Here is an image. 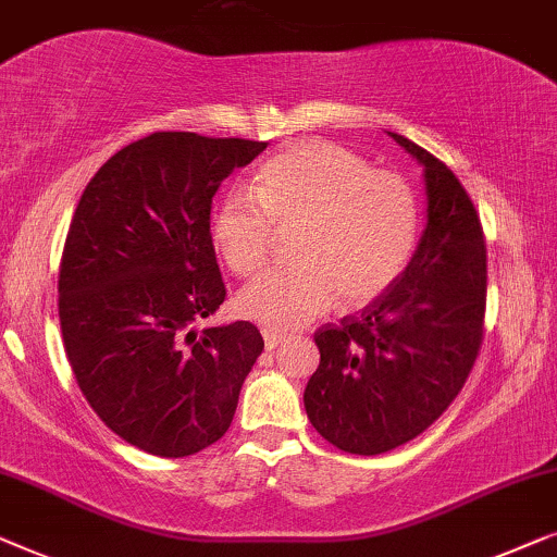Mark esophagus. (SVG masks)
<instances>
[{"label": "esophagus", "mask_w": 557, "mask_h": 557, "mask_svg": "<svg viewBox=\"0 0 557 557\" xmlns=\"http://www.w3.org/2000/svg\"><path fill=\"white\" fill-rule=\"evenodd\" d=\"M262 338H264V348L275 350L280 343L285 341V335L277 333V331H270V327H262Z\"/></svg>", "instance_id": "esophagus-1"}]
</instances>
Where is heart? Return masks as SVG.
Instances as JSON below:
<instances>
[{
	"label": "heart",
	"instance_id": "obj_1",
	"mask_svg": "<svg viewBox=\"0 0 557 557\" xmlns=\"http://www.w3.org/2000/svg\"><path fill=\"white\" fill-rule=\"evenodd\" d=\"M252 197H232L214 216V247L234 275L270 262L277 234L289 268L257 277L237 297L242 315L295 327L325 312L358 308L388 289L413 257L421 211L411 184L373 169L333 140H300L257 171Z\"/></svg>",
	"mask_w": 557,
	"mask_h": 557
}]
</instances>
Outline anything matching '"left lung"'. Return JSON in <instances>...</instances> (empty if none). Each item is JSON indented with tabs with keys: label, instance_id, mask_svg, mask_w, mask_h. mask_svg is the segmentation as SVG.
<instances>
[{
	"label": "left lung",
	"instance_id": "left-lung-1",
	"mask_svg": "<svg viewBox=\"0 0 557 557\" xmlns=\"http://www.w3.org/2000/svg\"><path fill=\"white\" fill-rule=\"evenodd\" d=\"M391 138L424 166V237L386 293L318 327L320 366L305 388L318 434L363 457L411 442L449 409L480 356L487 308V247L467 189L436 156Z\"/></svg>",
	"mask_w": 557,
	"mask_h": 557
}]
</instances>
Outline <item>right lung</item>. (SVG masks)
<instances>
[{
    "label": "right lung",
    "instance_id": "right-lung-1",
    "mask_svg": "<svg viewBox=\"0 0 557 557\" xmlns=\"http://www.w3.org/2000/svg\"><path fill=\"white\" fill-rule=\"evenodd\" d=\"M268 144L159 131L85 186L58 280L65 354L100 421L156 457L219 442L264 341L257 325L197 331L224 302L211 199Z\"/></svg>",
    "mask_w": 557,
    "mask_h": 557
}]
</instances>
